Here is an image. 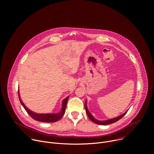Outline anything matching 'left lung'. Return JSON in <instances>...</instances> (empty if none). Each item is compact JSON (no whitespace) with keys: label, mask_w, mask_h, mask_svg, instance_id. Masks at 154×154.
Returning <instances> with one entry per match:
<instances>
[{"label":"left lung","mask_w":154,"mask_h":154,"mask_svg":"<svg viewBox=\"0 0 154 154\" xmlns=\"http://www.w3.org/2000/svg\"><path fill=\"white\" fill-rule=\"evenodd\" d=\"M85 109H86V113L88 115V116L89 117V118L90 119L91 121H92L93 122L96 123V124H100V125H108V124H112V123H114V122H116V121H118V120H119L120 119H121L127 112H125L124 113H123L122 115L116 117V118H112V119H107V120H105V121H99V120H97L96 119H95L94 118V116L91 115V113L89 112L88 109V107H87V101L86 100L85 102Z\"/></svg>","instance_id":"left-lung-1"}]
</instances>
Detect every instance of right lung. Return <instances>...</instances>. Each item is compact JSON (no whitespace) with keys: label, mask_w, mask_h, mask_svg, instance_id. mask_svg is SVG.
I'll return each mask as SVG.
<instances>
[{"label":"right lung","mask_w":154,"mask_h":154,"mask_svg":"<svg viewBox=\"0 0 154 154\" xmlns=\"http://www.w3.org/2000/svg\"><path fill=\"white\" fill-rule=\"evenodd\" d=\"M18 96H19V99L21 105H23V107L25 108L27 113L33 119L40 121V122H55L60 120L63 117V115L65 113L66 106L69 97V96L63 99V100L62 102V106H61V110L58 113H36L33 112V111L30 110V109H29L24 105L23 102L22 101L19 91H18Z\"/></svg>","instance_id":"obj_1"}]
</instances>
